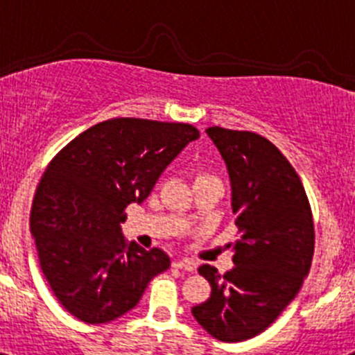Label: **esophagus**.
<instances>
[{
    "mask_svg": "<svg viewBox=\"0 0 355 355\" xmlns=\"http://www.w3.org/2000/svg\"><path fill=\"white\" fill-rule=\"evenodd\" d=\"M173 267H175V269L187 270V272H194V270H196V263H194V261H191V260H175Z\"/></svg>",
    "mask_w": 355,
    "mask_h": 355,
    "instance_id": "1",
    "label": "esophagus"
}]
</instances>
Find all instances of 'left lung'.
<instances>
[{
    "mask_svg": "<svg viewBox=\"0 0 355 355\" xmlns=\"http://www.w3.org/2000/svg\"><path fill=\"white\" fill-rule=\"evenodd\" d=\"M206 135L225 161L241 236L232 270L198 269L211 297L192 315L220 342H243L269 328L300 291L314 254V223L300 177L272 142L220 126Z\"/></svg>",
    "mask_w": 355,
    "mask_h": 355,
    "instance_id": "8db88e82",
    "label": "left lung"
}]
</instances>
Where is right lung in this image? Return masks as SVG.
Returning <instances> with one entry per match:
<instances>
[{"mask_svg": "<svg viewBox=\"0 0 355 355\" xmlns=\"http://www.w3.org/2000/svg\"><path fill=\"white\" fill-rule=\"evenodd\" d=\"M199 132L184 123L116 118L76 137L48 164L31 209L41 270L79 321L102 324L132 311L170 269L159 248L125 243L121 223Z\"/></svg>", "mask_w": 355, "mask_h": 355, "instance_id": "right-lung-1", "label": "right lung"}]
</instances>
